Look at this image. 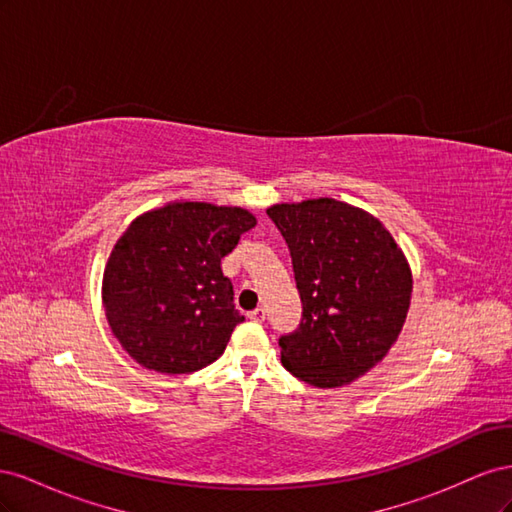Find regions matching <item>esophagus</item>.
Listing matches in <instances>:
<instances>
[{"instance_id": "obj_1", "label": "esophagus", "mask_w": 512, "mask_h": 512, "mask_svg": "<svg viewBox=\"0 0 512 512\" xmlns=\"http://www.w3.org/2000/svg\"><path fill=\"white\" fill-rule=\"evenodd\" d=\"M247 318H250L252 322H262V320H265V309H262V307H256L254 312L247 314Z\"/></svg>"}]
</instances>
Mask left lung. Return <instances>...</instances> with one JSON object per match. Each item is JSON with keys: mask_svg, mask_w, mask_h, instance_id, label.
Listing matches in <instances>:
<instances>
[{"mask_svg": "<svg viewBox=\"0 0 512 512\" xmlns=\"http://www.w3.org/2000/svg\"><path fill=\"white\" fill-rule=\"evenodd\" d=\"M290 250L299 327L280 337L292 376L335 389L391 350L410 307L412 275L374 215L333 198L267 209Z\"/></svg>", "mask_w": 512, "mask_h": 512, "instance_id": "1", "label": "left lung"}]
</instances>
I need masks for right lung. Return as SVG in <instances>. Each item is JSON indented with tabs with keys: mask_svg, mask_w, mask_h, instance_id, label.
Returning <instances> with one entry per match:
<instances>
[{
	"mask_svg": "<svg viewBox=\"0 0 512 512\" xmlns=\"http://www.w3.org/2000/svg\"><path fill=\"white\" fill-rule=\"evenodd\" d=\"M256 226L239 207L175 203L136 218L108 258L106 318L136 363L192 374L213 363L245 318L222 258Z\"/></svg>",
	"mask_w": 512,
	"mask_h": 512,
	"instance_id": "right-lung-1",
	"label": "right lung"
}]
</instances>
